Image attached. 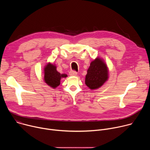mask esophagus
<instances>
[{"label": "esophagus", "instance_id": "34e87169", "mask_svg": "<svg viewBox=\"0 0 150 150\" xmlns=\"http://www.w3.org/2000/svg\"><path fill=\"white\" fill-rule=\"evenodd\" d=\"M69 75L71 76H76L77 75V72L75 71H71L69 72Z\"/></svg>", "mask_w": 150, "mask_h": 150}]
</instances>
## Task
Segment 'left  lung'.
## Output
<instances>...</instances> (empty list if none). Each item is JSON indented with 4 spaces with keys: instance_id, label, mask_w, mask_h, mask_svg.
<instances>
[{
    "instance_id": "obj_1",
    "label": "left lung",
    "mask_w": 150,
    "mask_h": 150,
    "mask_svg": "<svg viewBox=\"0 0 150 150\" xmlns=\"http://www.w3.org/2000/svg\"><path fill=\"white\" fill-rule=\"evenodd\" d=\"M109 79V69L103 60L99 57L90 63L85 76V83L91 90H97Z\"/></svg>"
}]
</instances>
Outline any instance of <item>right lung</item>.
I'll return each mask as SVG.
<instances>
[{
	"instance_id": "add662e5",
	"label": "right lung",
	"mask_w": 150,
	"mask_h": 150,
	"mask_svg": "<svg viewBox=\"0 0 150 150\" xmlns=\"http://www.w3.org/2000/svg\"><path fill=\"white\" fill-rule=\"evenodd\" d=\"M65 74H60L56 70V66L51 63H48L44 68V81L49 87L53 89L58 87L60 83V79L67 78Z\"/></svg>"
}]
</instances>
